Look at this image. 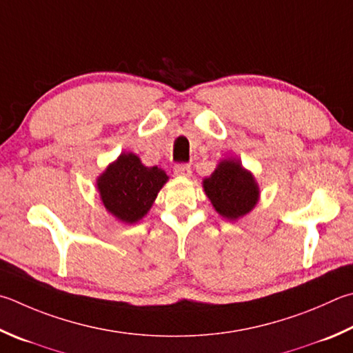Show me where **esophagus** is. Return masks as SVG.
<instances>
[{
    "label": "esophagus",
    "mask_w": 353,
    "mask_h": 353,
    "mask_svg": "<svg viewBox=\"0 0 353 353\" xmlns=\"http://www.w3.org/2000/svg\"><path fill=\"white\" fill-rule=\"evenodd\" d=\"M174 174L181 177H190L191 176V168L187 163H177L174 166Z\"/></svg>",
    "instance_id": "1"
}]
</instances>
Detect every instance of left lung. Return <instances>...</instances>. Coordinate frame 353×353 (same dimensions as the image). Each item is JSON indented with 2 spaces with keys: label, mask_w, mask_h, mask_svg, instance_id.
<instances>
[{
  "label": "left lung",
  "mask_w": 353,
  "mask_h": 353,
  "mask_svg": "<svg viewBox=\"0 0 353 353\" xmlns=\"http://www.w3.org/2000/svg\"><path fill=\"white\" fill-rule=\"evenodd\" d=\"M205 194L213 208L228 221H239L259 202L261 190L252 171L239 159L227 157L202 181Z\"/></svg>",
  "instance_id": "8db88e82"
}]
</instances>
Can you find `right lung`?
Returning <instances> with one entry per match:
<instances>
[{
    "instance_id": "right-lung-1",
    "label": "right lung",
    "mask_w": 353,
    "mask_h": 353,
    "mask_svg": "<svg viewBox=\"0 0 353 353\" xmlns=\"http://www.w3.org/2000/svg\"><path fill=\"white\" fill-rule=\"evenodd\" d=\"M168 179L157 165L145 166L134 152H121L97 177V191L108 213L131 225L148 214Z\"/></svg>"
}]
</instances>
